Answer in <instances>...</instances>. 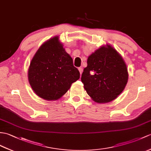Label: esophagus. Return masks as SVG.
<instances>
[{
    "label": "esophagus",
    "instance_id": "34e87169",
    "mask_svg": "<svg viewBox=\"0 0 151 151\" xmlns=\"http://www.w3.org/2000/svg\"><path fill=\"white\" fill-rule=\"evenodd\" d=\"M78 70H79V71H80V75L82 74V71H83V68H78Z\"/></svg>",
    "mask_w": 151,
    "mask_h": 151
}]
</instances>
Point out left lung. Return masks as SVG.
<instances>
[{
    "instance_id": "left-lung-1",
    "label": "left lung",
    "mask_w": 151,
    "mask_h": 151,
    "mask_svg": "<svg viewBox=\"0 0 151 151\" xmlns=\"http://www.w3.org/2000/svg\"><path fill=\"white\" fill-rule=\"evenodd\" d=\"M81 80L87 94L96 103H108L123 91L128 80L123 58L110 45H103L87 58Z\"/></svg>"
}]
</instances>
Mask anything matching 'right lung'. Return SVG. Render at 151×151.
Listing matches in <instances>:
<instances>
[{
    "instance_id": "right-lung-1",
    "label": "right lung",
    "mask_w": 151,
    "mask_h": 151,
    "mask_svg": "<svg viewBox=\"0 0 151 151\" xmlns=\"http://www.w3.org/2000/svg\"><path fill=\"white\" fill-rule=\"evenodd\" d=\"M28 80L37 96L45 100H57L80 78L73 59L56 36L38 49L30 62Z\"/></svg>"
}]
</instances>
